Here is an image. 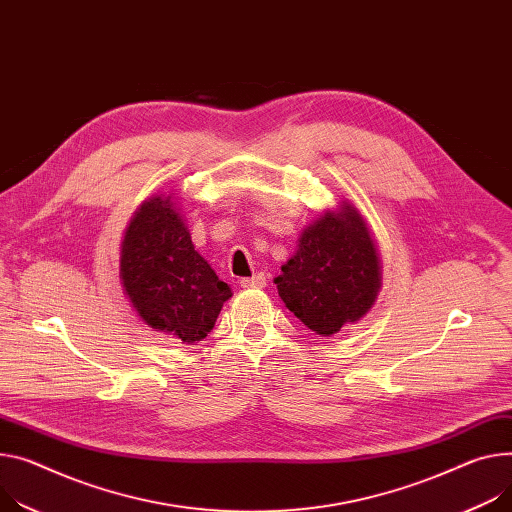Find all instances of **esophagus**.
<instances>
[{"mask_svg": "<svg viewBox=\"0 0 512 512\" xmlns=\"http://www.w3.org/2000/svg\"><path fill=\"white\" fill-rule=\"evenodd\" d=\"M266 285V277L262 272H258V274H254V277H250V279H242L240 281V287L242 289H262Z\"/></svg>", "mask_w": 512, "mask_h": 512, "instance_id": "obj_1", "label": "esophagus"}]
</instances>
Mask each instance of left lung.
<instances>
[{
  "label": "left lung",
  "mask_w": 512,
  "mask_h": 512,
  "mask_svg": "<svg viewBox=\"0 0 512 512\" xmlns=\"http://www.w3.org/2000/svg\"><path fill=\"white\" fill-rule=\"evenodd\" d=\"M274 279L285 307L320 336L363 320L381 289L377 244L361 211L342 201L299 235L297 252Z\"/></svg>",
  "instance_id": "8db88e82"
}]
</instances>
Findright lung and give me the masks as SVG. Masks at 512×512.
<instances>
[{"mask_svg":"<svg viewBox=\"0 0 512 512\" xmlns=\"http://www.w3.org/2000/svg\"><path fill=\"white\" fill-rule=\"evenodd\" d=\"M119 277L139 320L184 344L203 340L233 295L194 250L172 194H153L133 213L121 242Z\"/></svg>","mask_w":512,"mask_h":512,"instance_id":"1","label":"right lung"}]
</instances>
